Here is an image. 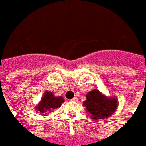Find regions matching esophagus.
<instances>
[{"label": "esophagus", "instance_id": "1", "mask_svg": "<svg viewBox=\"0 0 146 146\" xmlns=\"http://www.w3.org/2000/svg\"><path fill=\"white\" fill-rule=\"evenodd\" d=\"M70 102H78V99H77V98H74L70 100Z\"/></svg>", "mask_w": 146, "mask_h": 146}]
</instances>
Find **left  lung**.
I'll use <instances>...</instances> for the list:
<instances>
[{
    "label": "left lung",
    "mask_w": 146,
    "mask_h": 146,
    "mask_svg": "<svg viewBox=\"0 0 146 146\" xmlns=\"http://www.w3.org/2000/svg\"><path fill=\"white\" fill-rule=\"evenodd\" d=\"M83 105L93 119L96 120L105 119L115 113L118 106V100L115 98H108L98 89H94L87 93L86 100Z\"/></svg>",
    "instance_id": "obj_1"
}]
</instances>
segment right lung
Listing matches in <instances>:
<instances>
[{"label":"right lung","instance_id":"add662e5","mask_svg":"<svg viewBox=\"0 0 146 146\" xmlns=\"http://www.w3.org/2000/svg\"><path fill=\"white\" fill-rule=\"evenodd\" d=\"M63 102L64 99L62 97H55L51 92L45 91L43 98H41V101L36 106V109L37 112H40L42 115H46V112L60 107Z\"/></svg>","mask_w":146,"mask_h":146}]
</instances>
